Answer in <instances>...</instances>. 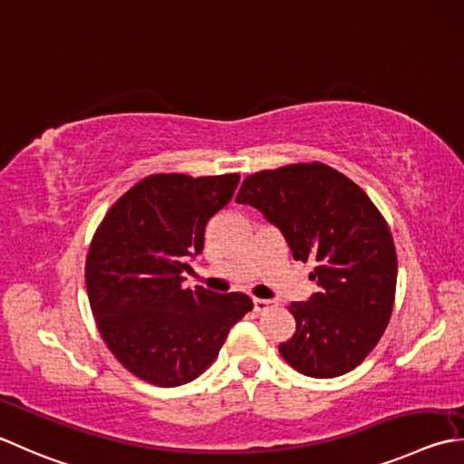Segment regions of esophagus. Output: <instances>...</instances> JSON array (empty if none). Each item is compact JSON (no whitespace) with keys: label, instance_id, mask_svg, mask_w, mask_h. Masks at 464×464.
I'll return each instance as SVG.
<instances>
[{"label":"esophagus","instance_id":"obj_1","mask_svg":"<svg viewBox=\"0 0 464 464\" xmlns=\"http://www.w3.org/2000/svg\"><path fill=\"white\" fill-rule=\"evenodd\" d=\"M271 307H274V302H271V299H259V297L253 299V310L257 314H266L267 310H271Z\"/></svg>","mask_w":464,"mask_h":464}]
</instances>
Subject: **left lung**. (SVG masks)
<instances>
[{
	"label": "left lung",
	"instance_id": "1",
	"mask_svg": "<svg viewBox=\"0 0 464 464\" xmlns=\"http://www.w3.org/2000/svg\"><path fill=\"white\" fill-rule=\"evenodd\" d=\"M235 201L279 227L294 259L315 263L317 292L287 305L295 334L279 343L284 360L312 378L362 364L382 338L396 295V247L378 207L324 162L253 172Z\"/></svg>",
	"mask_w": 464,
	"mask_h": 464
}]
</instances>
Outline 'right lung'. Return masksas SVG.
I'll list each match as a JSON object with an SVG mask.
<instances>
[{
    "instance_id": "right-lung-1",
    "label": "right lung",
    "mask_w": 464,
    "mask_h": 464,
    "mask_svg": "<svg viewBox=\"0 0 464 464\" xmlns=\"http://www.w3.org/2000/svg\"><path fill=\"white\" fill-rule=\"evenodd\" d=\"M237 185V172H159L116 198L98 225L86 256L88 302L108 350L144 382L172 388L195 380L253 310L245 294L183 287L207 223Z\"/></svg>"
}]
</instances>
